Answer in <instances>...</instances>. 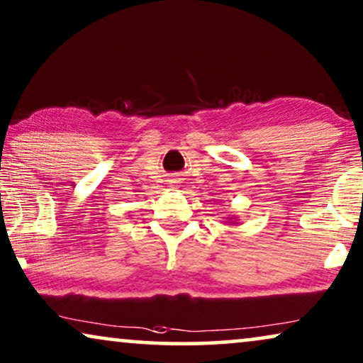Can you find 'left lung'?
Listing matches in <instances>:
<instances>
[{
  "label": "left lung",
  "instance_id": "8db88e82",
  "mask_svg": "<svg viewBox=\"0 0 363 363\" xmlns=\"http://www.w3.org/2000/svg\"><path fill=\"white\" fill-rule=\"evenodd\" d=\"M226 223H230V225H236V218H226Z\"/></svg>",
  "mask_w": 363,
  "mask_h": 363
}]
</instances>
